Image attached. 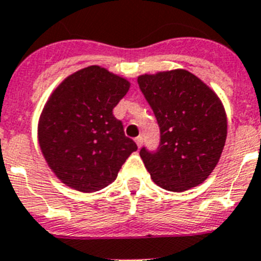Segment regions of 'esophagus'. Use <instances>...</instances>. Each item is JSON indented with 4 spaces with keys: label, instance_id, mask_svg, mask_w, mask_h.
<instances>
[{
    "label": "esophagus",
    "instance_id": "esophagus-1",
    "mask_svg": "<svg viewBox=\"0 0 261 261\" xmlns=\"http://www.w3.org/2000/svg\"><path fill=\"white\" fill-rule=\"evenodd\" d=\"M136 144H137L138 147H141L142 146V142H144V137L142 136H138V137H136Z\"/></svg>",
    "mask_w": 261,
    "mask_h": 261
}]
</instances>
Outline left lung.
Listing matches in <instances>:
<instances>
[{
  "mask_svg": "<svg viewBox=\"0 0 261 261\" xmlns=\"http://www.w3.org/2000/svg\"><path fill=\"white\" fill-rule=\"evenodd\" d=\"M137 82L161 132L156 151H140L153 181L172 192L201 184L220 161L227 136L220 98L184 69L142 74Z\"/></svg>",
  "mask_w": 261,
  "mask_h": 261,
  "instance_id": "1",
  "label": "left lung"
}]
</instances>
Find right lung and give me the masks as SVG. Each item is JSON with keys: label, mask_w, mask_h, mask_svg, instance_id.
I'll list each match as a JSON object with an SVG mask.
<instances>
[{"label": "right lung", "mask_w": 261, "mask_h": 261, "mask_svg": "<svg viewBox=\"0 0 261 261\" xmlns=\"http://www.w3.org/2000/svg\"><path fill=\"white\" fill-rule=\"evenodd\" d=\"M129 86L125 78L91 65L66 77L50 94L39 119L38 138L62 183L80 192L102 190L137 150L112 112Z\"/></svg>", "instance_id": "right-lung-1"}]
</instances>
